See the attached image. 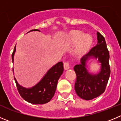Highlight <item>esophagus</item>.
<instances>
[{
	"instance_id": "34e87169",
	"label": "esophagus",
	"mask_w": 121,
	"mask_h": 121,
	"mask_svg": "<svg viewBox=\"0 0 121 121\" xmlns=\"http://www.w3.org/2000/svg\"><path fill=\"white\" fill-rule=\"evenodd\" d=\"M70 64L69 62H65L64 63V68L65 70H68L70 69Z\"/></svg>"
}]
</instances>
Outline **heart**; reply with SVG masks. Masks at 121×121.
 I'll use <instances>...</instances> for the list:
<instances>
[{
	"mask_svg": "<svg viewBox=\"0 0 121 121\" xmlns=\"http://www.w3.org/2000/svg\"><path fill=\"white\" fill-rule=\"evenodd\" d=\"M72 43H78L76 54L78 56H82L86 54L90 49L92 43V38L89 34H83L81 31H74L70 35Z\"/></svg>",
	"mask_w": 121,
	"mask_h": 121,
	"instance_id": "heart-1",
	"label": "heart"
}]
</instances>
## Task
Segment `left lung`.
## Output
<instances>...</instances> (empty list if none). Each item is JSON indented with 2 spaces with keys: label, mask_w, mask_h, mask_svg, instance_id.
I'll return each mask as SVG.
<instances>
[{
  "label": "left lung",
  "mask_w": 121,
  "mask_h": 121,
  "mask_svg": "<svg viewBox=\"0 0 121 121\" xmlns=\"http://www.w3.org/2000/svg\"><path fill=\"white\" fill-rule=\"evenodd\" d=\"M97 44L81 60V63L74 67L76 74L74 90L79 97L90 100L103 93L110 74L109 66V52L105 39L99 32H97ZM91 58L98 60L101 67L97 74L87 72L86 62Z\"/></svg>",
  "instance_id": "left-lung-1"
}]
</instances>
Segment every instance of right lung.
Listing matches in <instances>:
<instances>
[{"label": "right lung", "instance_id": "1", "mask_svg": "<svg viewBox=\"0 0 121 121\" xmlns=\"http://www.w3.org/2000/svg\"><path fill=\"white\" fill-rule=\"evenodd\" d=\"M39 31L38 29L31 30L30 31ZM16 51L15 47L12 54V60L13 63V57ZM63 62H58L48 70L41 80L35 86L29 88L23 87L18 83L15 78V81L17 85V90L21 97L30 103L34 104H43L49 102L54 97L57 83L60 77L63 73Z\"/></svg>", "mask_w": 121, "mask_h": 121}]
</instances>
